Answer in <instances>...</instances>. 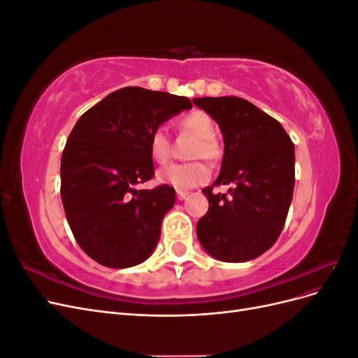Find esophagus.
<instances>
[{
  "label": "esophagus",
  "mask_w": 358,
  "mask_h": 358,
  "mask_svg": "<svg viewBox=\"0 0 358 358\" xmlns=\"http://www.w3.org/2000/svg\"><path fill=\"white\" fill-rule=\"evenodd\" d=\"M188 196H189V192H187V191H176L178 200H185Z\"/></svg>",
  "instance_id": "obj_1"
}]
</instances>
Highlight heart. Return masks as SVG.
<instances>
[{"label": "heart", "mask_w": 358, "mask_h": 358, "mask_svg": "<svg viewBox=\"0 0 358 358\" xmlns=\"http://www.w3.org/2000/svg\"><path fill=\"white\" fill-rule=\"evenodd\" d=\"M179 129L196 137L189 150V158H204L210 162L221 157V146L215 138L216 127L210 115L203 110H194L179 121ZM149 155L158 164H166L170 158V140L162 128H155L148 138ZM158 182L176 189H189L208 182L210 169L201 159L182 164H171L158 171Z\"/></svg>", "instance_id": "b5f03b06"}]
</instances>
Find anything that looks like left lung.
I'll use <instances>...</instances> for the list:
<instances>
[{"instance_id": "obj_1", "label": "left lung", "mask_w": 358, "mask_h": 358, "mask_svg": "<svg viewBox=\"0 0 358 358\" xmlns=\"http://www.w3.org/2000/svg\"><path fill=\"white\" fill-rule=\"evenodd\" d=\"M192 103L218 122L224 157L218 179L203 189L209 210L197 236L212 257L243 263L264 254L282 231L294 191V143L284 127L239 96H203ZM230 186L215 194L213 186Z\"/></svg>"}]
</instances>
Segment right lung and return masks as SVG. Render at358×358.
<instances>
[{
  "instance_id": "add662e5",
  "label": "right lung",
  "mask_w": 358,
  "mask_h": 358,
  "mask_svg": "<svg viewBox=\"0 0 358 358\" xmlns=\"http://www.w3.org/2000/svg\"><path fill=\"white\" fill-rule=\"evenodd\" d=\"M191 107L187 96L128 86L76 122L61 158V199L76 242L96 263L125 268L152 254L176 192L134 187L154 178L150 133Z\"/></svg>"
}]
</instances>
